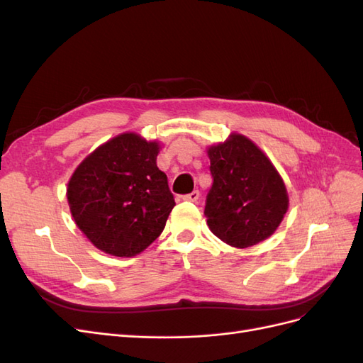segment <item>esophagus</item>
Segmentation results:
<instances>
[{
    "label": "esophagus",
    "mask_w": 363,
    "mask_h": 363,
    "mask_svg": "<svg viewBox=\"0 0 363 363\" xmlns=\"http://www.w3.org/2000/svg\"><path fill=\"white\" fill-rule=\"evenodd\" d=\"M199 199H200V192L199 191H194V192L183 196V200H186V201H196Z\"/></svg>",
    "instance_id": "esophagus-1"
}]
</instances>
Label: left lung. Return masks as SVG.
<instances>
[{
  "label": "left lung",
  "instance_id": "8db88e82",
  "mask_svg": "<svg viewBox=\"0 0 363 363\" xmlns=\"http://www.w3.org/2000/svg\"><path fill=\"white\" fill-rule=\"evenodd\" d=\"M213 184L204 215L211 232L235 248H248L276 232L288 212L279 171L255 142L232 133L207 148Z\"/></svg>",
  "mask_w": 363,
  "mask_h": 363
}]
</instances>
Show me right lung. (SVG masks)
<instances>
[{"label":"right lung","instance_id":"1","mask_svg":"<svg viewBox=\"0 0 363 363\" xmlns=\"http://www.w3.org/2000/svg\"><path fill=\"white\" fill-rule=\"evenodd\" d=\"M160 144L127 131L87 156L68 182L74 221L107 255L133 257L163 232L175 206L167 174L157 168Z\"/></svg>","mask_w":363,"mask_h":363}]
</instances>
